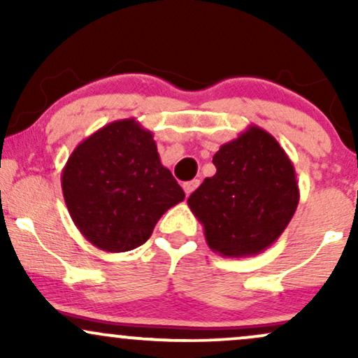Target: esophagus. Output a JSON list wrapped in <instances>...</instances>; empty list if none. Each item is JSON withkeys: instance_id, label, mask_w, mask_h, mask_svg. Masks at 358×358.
Returning <instances> with one entry per match:
<instances>
[{"instance_id": "obj_1", "label": "esophagus", "mask_w": 358, "mask_h": 358, "mask_svg": "<svg viewBox=\"0 0 358 358\" xmlns=\"http://www.w3.org/2000/svg\"><path fill=\"white\" fill-rule=\"evenodd\" d=\"M200 185V180H192V182H185L183 183V190H185V193H187V195H190V193L195 190L196 187H199Z\"/></svg>"}]
</instances>
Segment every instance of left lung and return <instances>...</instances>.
Instances as JSON below:
<instances>
[{
    "label": "left lung",
    "mask_w": 358,
    "mask_h": 358,
    "mask_svg": "<svg viewBox=\"0 0 358 358\" xmlns=\"http://www.w3.org/2000/svg\"><path fill=\"white\" fill-rule=\"evenodd\" d=\"M212 162L215 175L187 200L208 248L225 257L261 254L296 212L299 188L289 156L268 131L249 126Z\"/></svg>",
    "instance_id": "left-lung-1"
}]
</instances>
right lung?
Returning a JSON list of instances; mask_svg holds the SVG:
<instances>
[{
	"label": "right lung",
	"instance_id": "right-lung-1",
	"mask_svg": "<svg viewBox=\"0 0 358 358\" xmlns=\"http://www.w3.org/2000/svg\"><path fill=\"white\" fill-rule=\"evenodd\" d=\"M62 192L76 227L106 252L145 244L159 217L185 199L159 162L153 133L133 117L77 145L62 170Z\"/></svg>",
	"mask_w": 358,
	"mask_h": 358
}]
</instances>
